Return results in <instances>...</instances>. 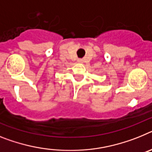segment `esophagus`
Segmentation results:
<instances>
[{"mask_svg":"<svg viewBox=\"0 0 152 152\" xmlns=\"http://www.w3.org/2000/svg\"><path fill=\"white\" fill-rule=\"evenodd\" d=\"M77 62L78 63H83V60H82V59H78Z\"/></svg>","mask_w":152,"mask_h":152,"instance_id":"34e87169","label":"esophagus"}]
</instances>
